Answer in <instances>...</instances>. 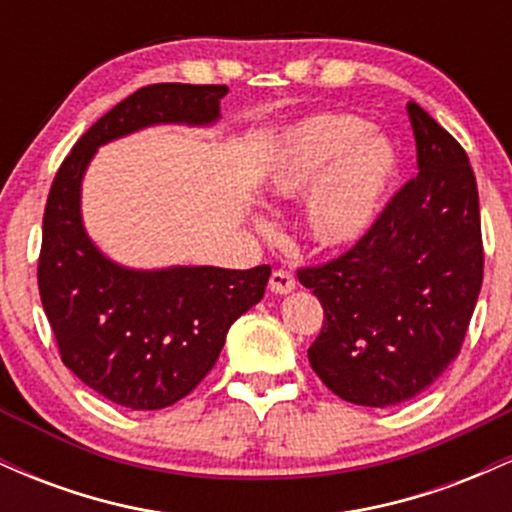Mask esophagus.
Segmentation results:
<instances>
[{
	"mask_svg": "<svg viewBox=\"0 0 512 512\" xmlns=\"http://www.w3.org/2000/svg\"><path fill=\"white\" fill-rule=\"evenodd\" d=\"M293 289H296L293 274L286 272V269H274L272 276H269V291L276 293V296H284V293H291Z\"/></svg>",
	"mask_w": 512,
	"mask_h": 512,
	"instance_id": "obj_1",
	"label": "esophagus"
}]
</instances>
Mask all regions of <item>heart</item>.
<instances>
[{"label": "heart", "mask_w": 512, "mask_h": 512, "mask_svg": "<svg viewBox=\"0 0 512 512\" xmlns=\"http://www.w3.org/2000/svg\"><path fill=\"white\" fill-rule=\"evenodd\" d=\"M397 173V149L385 134L354 113L325 110L281 134L264 185L279 202H296L310 191L305 231L317 248L342 250L375 226Z\"/></svg>", "instance_id": "obj_1"}]
</instances>
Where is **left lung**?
Returning <instances> with one entry per match:
<instances>
[{
  "instance_id": "8db88e82",
  "label": "left lung",
  "mask_w": 512,
  "mask_h": 512,
  "mask_svg": "<svg viewBox=\"0 0 512 512\" xmlns=\"http://www.w3.org/2000/svg\"><path fill=\"white\" fill-rule=\"evenodd\" d=\"M419 173L337 260L298 269L325 310L310 366L337 397L392 407L460 354L484 279L479 192L457 139L409 101Z\"/></svg>"
}]
</instances>
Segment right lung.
<instances>
[{"label": "right lung", "mask_w": 512, "mask_h": 512, "mask_svg": "<svg viewBox=\"0 0 512 512\" xmlns=\"http://www.w3.org/2000/svg\"><path fill=\"white\" fill-rule=\"evenodd\" d=\"M226 86L151 84L86 129L52 180L43 216L38 289L62 363L81 383L127 409H163L214 368L226 334L262 301L272 269L115 264L81 223V178L98 146L137 129L219 120Z\"/></svg>", "instance_id": "right-lung-1"}]
</instances>
